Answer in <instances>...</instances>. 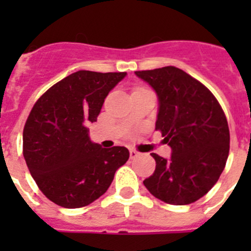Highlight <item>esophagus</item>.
I'll use <instances>...</instances> for the list:
<instances>
[{
	"instance_id": "1",
	"label": "esophagus",
	"mask_w": 251,
	"mask_h": 251,
	"mask_svg": "<svg viewBox=\"0 0 251 251\" xmlns=\"http://www.w3.org/2000/svg\"><path fill=\"white\" fill-rule=\"evenodd\" d=\"M129 156H130V158H137V157L139 156V153L137 152V151H134V150H130L129 151Z\"/></svg>"
}]
</instances>
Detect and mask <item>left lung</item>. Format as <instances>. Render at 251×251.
<instances>
[{"label": "left lung", "mask_w": 251, "mask_h": 251, "mask_svg": "<svg viewBox=\"0 0 251 251\" xmlns=\"http://www.w3.org/2000/svg\"><path fill=\"white\" fill-rule=\"evenodd\" d=\"M158 98L156 129L172 150L170 158L151 153L154 174L143 181L163 202L188 205L207 194L229 156L227 121L210 90L175 66L136 72Z\"/></svg>", "instance_id": "obj_1"}]
</instances>
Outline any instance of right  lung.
I'll list each match as a JSON object with an SVG mask.
<instances>
[{
	"mask_svg": "<svg viewBox=\"0 0 251 251\" xmlns=\"http://www.w3.org/2000/svg\"><path fill=\"white\" fill-rule=\"evenodd\" d=\"M127 73L79 70L52 85L35 103L24 128V157L43 194L56 205H89L109 188L129 151L92 142L104 99Z\"/></svg>",
	"mask_w": 251,
	"mask_h": 251,
	"instance_id": "1",
	"label": "right lung"
}]
</instances>
